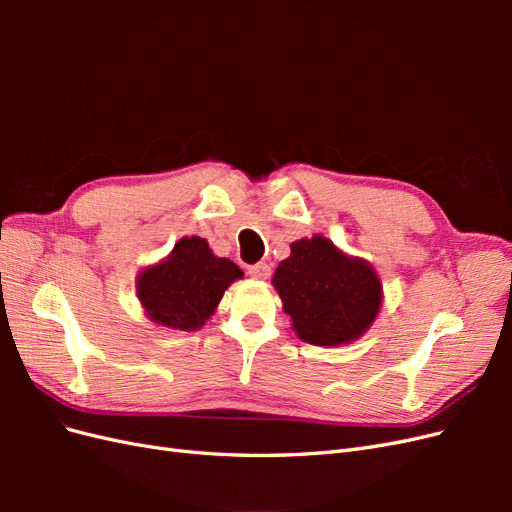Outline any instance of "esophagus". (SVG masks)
<instances>
[{
  "mask_svg": "<svg viewBox=\"0 0 512 512\" xmlns=\"http://www.w3.org/2000/svg\"><path fill=\"white\" fill-rule=\"evenodd\" d=\"M247 273L256 277V280H267V277L271 275V267L267 265V262H258V265L247 267Z\"/></svg>",
  "mask_w": 512,
  "mask_h": 512,
  "instance_id": "obj_1",
  "label": "esophagus"
}]
</instances>
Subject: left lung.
Segmentation results:
<instances>
[{"mask_svg": "<svg viewBox=\"0 0 512 512\" xmlns=\"http://www.w3.org/2000/svg\"><path fill=\"white\" fill-rule=\"evenodd\" d=\"M273 286L299 339L339 346L359 339L382 305L378 273L363 258L344 254L320 235L290 243Z\"/></svg>", "mask_w": 512, "mask_h": 512, "instance_id": "left-lung-1", "label": "left lung"}]
</instances>
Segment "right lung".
<instances>
[{
	"label": "right lung",
	"instance_id": "right-lung-1",
	"mask_svg": "<svg viewBox=\"0 0 512 512\" xmlns=\"http://www.w3.org/2000/svg\"><path fill=\"white\" fill-rule=\"evenodd\" d=\"M243 277L228 258H218L205 239L183 237L162 262L136 280L145 314L168 329L196 331L213 316L224 290Z\"/></svg>",
	"mask_w": 512,
	"mask_h": 512
}]
</instances>
